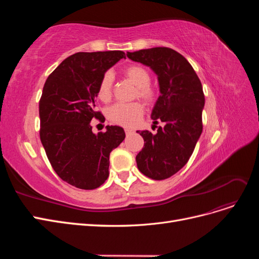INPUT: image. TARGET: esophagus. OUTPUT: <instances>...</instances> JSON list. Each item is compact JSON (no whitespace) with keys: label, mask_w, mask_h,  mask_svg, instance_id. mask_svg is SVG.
<instances>
[{"label":"esophagus","mask_w":259,"mask_h":259,"mask_svg":"<svg viewBox=\"0 0 259 259\" xmlns=\"http://www.w3.org/2000/svg\"><path fill=\"white\" fill-rule=\"evenodd\" d=\"M132 133H134V131L130 130V128H125V134H126V135H131Z\"/></svg>","instance_id":"34e87169"}]
</instances>
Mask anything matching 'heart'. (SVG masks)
Wrapping results in <instances>:
<instances>
[{
    "mask_svg": "<svg viewBox=\"0 0 259 259\" xmlns=\"http://www.w3.org/2000/svg\"><path fill=\"white\" fill-rule=\"evenodd\" d=\"M122 75L136 86L135 98L143 99L146 104L151 105L156 100V92L150 85L151 76L148 70L138 65H130L123 68ZM113 96V76L110 72H106L101 77L98 88L97 97L103 103H109ZM144 106L135 101L131 104H115L109 108L108 119L112 123L124 127H133L137 125L143 117Z\"/></svg>",
    "mask_w": 259,
    "mask_h": 259,
    "instance_id": "obj_1",
    "label": "heart"
}]
</instances>
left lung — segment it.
Wrapping results in <instances>:
<instances>
[{"label": "left lung", "instance_id": "left-lung-1", "mask_svg": "<svg viewBox=\"0 0 259 259\" xmlns=\"http://www.w3.org/2000/svg\"><path fill=\"white\" fill-rule=\"evenodd\" d=\"M127 57L153 70L161 92L151 113L158 131L137 132L145 140L136 156L137 167L151 179H166L186 165L202 134V84L188 60L171 49L140 50ZM159 121L163 127L156 126Z\"/></svg>", "mask_w": 259, "mask_h": 259}]
</instances>
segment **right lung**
Returning a JSON list of instances; mask_svg holds the SVG:
<instances>
[{
	"mask_svg": "<svg viewBox=\"0 0 259 259\" xmlns=\"http://www.w3.org/2000/svg\"><path fill=\"white\" fill-rule=\"evenodd\" d=\"M125 57L122 51L80 52L66 58L46 80L38 103L40 139L52 167L64 182L93 190L109 176V155L125 138L120 126L97 135L91 121L105 120L95 109L101 77Z\"/></svg>",
	"mask_w": 259,
	"mask_h": 259,
	"instance_id": "right-lung-1",
	"label": "right lung"
}]
</instances>
